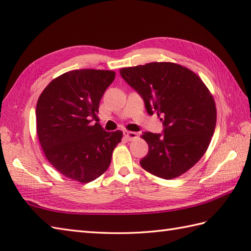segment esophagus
<instances>
[{"instance_id": "esophagus-1", "label": "esophagus", "mask_w": 251, "mask_h": 251, "mask_svg": "<svg viewBox=\"0 0 251 251\" xmlns=\"http://www.w3.org/2000/svg\"><path fill=\"white\" fill-rule=\"evenodd\" d=\"M123 134H124V137L126 138L127 140H134V139H136V138H137V134H136V132H134V131L124 130V132H123Z\"/></svg>"}]
</instances>
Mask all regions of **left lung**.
Masks as SVG:
<instances>
[{
  "instance_id": "8db88e82",
  "label": "left lung",
  "mask_w": 251,
  "mask_h": 251,
  "mask_svg": "<svg viewBox=\"0 0 251 251\" xmlns=\"http://www.w3.org/2000/svg\"><path fill=\"white\" fill-rule=\"evenodd\" d=\"M120 73L141 96L148 113L156 112L163 121V134L143 132L149 152L141 167L166 180L188 172L205 154L216 128L209 90L194 72L172 62L123 68Z\"/></svg>"
}]
</instances>
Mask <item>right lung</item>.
I'll use <instances>...</instances> for the list:
<instances>
[{"label": "right lung", "mask_w": 251, "mask_h": 251, "mask_svg": "<svg viewBox=\"0 0 251 251\" xmlns=\"http://www.w3.org/2000/svg\"><path fill=\"white\" fill-rule=\"evenodd\" d=\"M115 72L82 69L56 77L36 103V130L46 158L58 172L78 182L97 179L110 166L121 130L96 123L100 100Z\"/></svg>", "instance_id": "obj_1"}]
</instances>
